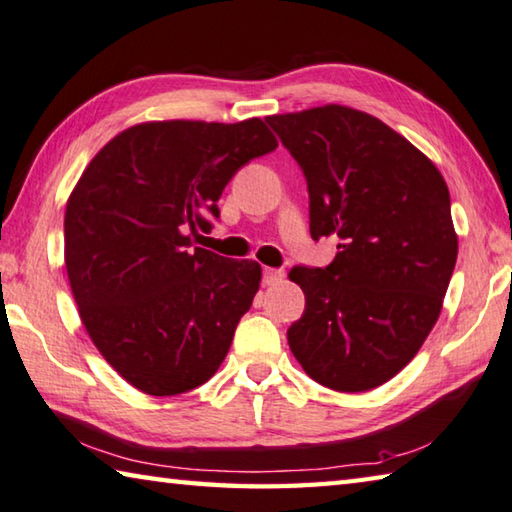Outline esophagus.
Returning <instances> with one entry per match:
<instances>
[{"label":"esophagus","mask_w":512,"mask_h":512,"mask_svg":"<svg viewBox=\"0 0 512 512\" xmlns=\"http://www.w3.org/2000/svg\"><path fill=\"white\" fill-rule=\"evenodd\" d=\"M282 280H284V271H282V268H264V284H266V286L280 284Z\"/></svg>","instance_id":"esophagus-1"}]
</instances>
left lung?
Masks as SVG:
<instances>
[{"mask_svg":"<svg viewBox=\"0 0 512 512\" xmlns=\"http://www.w3.org/2000/svg\"><path fill=\"white\" fill-rule=\"evenodd\" d=\"M309 188L327 268H291L306 297L288 347L315 383L367 392L410 362L439 320L457 264L450 192L427 156L365 111L324 105L268 116Z\"/></svg>","mask_w":512,"mask_h":512,"instance_id":"1","label":"left lung"}]
</instances>
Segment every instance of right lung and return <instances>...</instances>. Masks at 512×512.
<instances>
[{
	"instance_id": "right-lung-1",
	"label": "right lung",
	"mask_w": 512,
	"mask_h": 512,
	"mask_svg": "<svg viewBox=\"0 0 512 512\" xmlns=\"http://www.w3.org/2000/svg\"><path fill=\"white\" fill-rule=\"evenodd\" d=\"M264 120H152L102 147L64 212V264L91 342L129 385L176 396L215 376L262 266L194 246L241 165L273 152Z\"/></svg>"
}]
</instances>
